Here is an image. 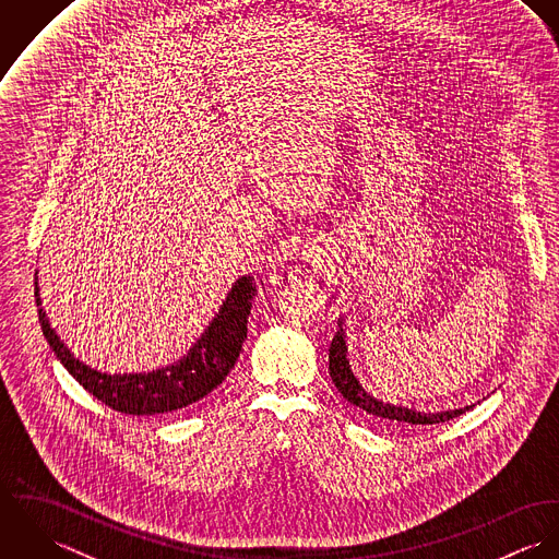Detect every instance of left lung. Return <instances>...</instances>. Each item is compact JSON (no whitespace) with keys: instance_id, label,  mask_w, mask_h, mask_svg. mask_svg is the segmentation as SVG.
<instances>
[{"instance_id":"obj_1","label":"left lung","mask_w":559,"mask_h":559,"mask_svg":"<svg viewBox=\"0 0 559 559\" xmlns=\"http://www.w3.org/2000/svg\"><path fill=\"white\" fill-rule=\"evenodd\" d=\"M329 374H331V381L335 383L337 392L344 399L348 400L350 404H355L357 408L366 411L370 417H374L379 421L441 424V421H448L452 417H459L465 411V408H456V411H443V413H419V411H413V408L394 406V404H388L383 400L374 399L372 394H368L361 388V383L357 381V377L353 374V370L348 366L346 342H344L342 329L335 333V337L331 340V346H329Z\"/></svg>"}]
</instances>
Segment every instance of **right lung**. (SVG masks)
Masks as SVG:
<instances>
[{
    "label": "right lung",
    "instance_id": "1",
    "mask_svg": "<svg viewBox=\"0 0 559 559\" xmlns=\"http://www.w3.org/2000/svg\"><path fill=\"white\" fill-rule=\"evenodd\" d=\"M255 286L251 277H240L228 293L217 317L209 322L202 337L189 348V353L169 368L153 370L148 374L111 377L103 374L85 364L64 346L56 329H51L45 310L40 308V295L36 288V306L43 333L62 361V366L80 381L94 399L105 402L109 408L127 415H157L174 413L198 400L209 396L235 368L242 342L247 337V317Z\"/></svg>",
    "mask_w": 559,
    "mask_h": 559
}]
</instances>
